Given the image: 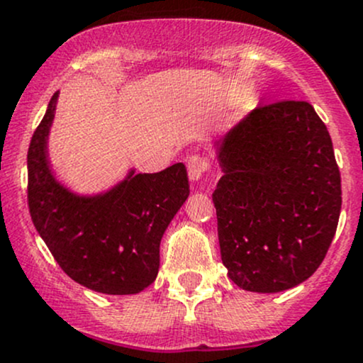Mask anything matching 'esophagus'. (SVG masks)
Listing matches in <instances>:
<instances>
[{
    "label": "esophagus",
    "instance_id": "obj_1",
    "mask_svg": "<svg viewBox=\"0 0 363 363\" xmlns=\"http://www.w3.org/2000/svg\"><path fill=\"white\" fill-rule=\"evenodd\" d=\"M186 167H188L189 179H191V181H198V179L203 177V174H207L208 169H211V162H208L207 156L201 155V152H193V155H189Z\"/></svg>",
    "mask_w": 363,
    "mask_h": 363
}]
</instances>
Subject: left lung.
<instances>
[{
  "instance_id": "left-lung-1",
  "label": "left lung",
  "mask_w": 363,
  "mask_h": 363,
  "mask_svg": "<svg viewBox=\"0 0 363 363\" xmlns=\"http://www.w3.org/2000/svg\"><path fill=\"white\" fill-rule=\"evenodd\" d=\"M220 257L238 287L281 292L318 269L337 230L341 174L306 101L257 106L217 143Z\"/></svg>"
}]
</instances>
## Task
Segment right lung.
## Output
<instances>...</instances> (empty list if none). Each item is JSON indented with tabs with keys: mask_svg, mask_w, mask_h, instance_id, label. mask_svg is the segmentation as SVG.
<instances>
[{
	"mask_svg": "<svg viewBox=\"0 0 363 363\" xmlns=\"http://www.w3.org/2000/svg\"><path fill=\"white\" fill-rule=\"evenodd\" d=\"M59 91L52 95L28 151V205L34 228L67 277L95 292L127 296L155 281L160 242L189 194L182 163L135 174L99 196H76L53 179L47 137Z\"/></svg>",
	"mask_w": 363,
	"mask_h": 363,
	"instance_id": "obj_1",
	"label": "right lung"
}]
</instances>
